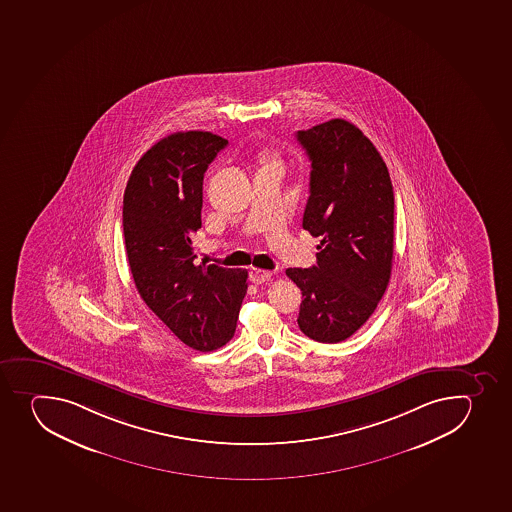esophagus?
Listing matches in <instances>:
<instances>
[{
	"mask_svg": "<svg viewBox=\"0 0 512 512\" xmlns=\"http://www.w3.org/2000/svg\"><path fill=\"white\" fill-rule=\"evenodd\" d=\"M272 275V272H268V270H260V268H252V270H250V280H252L254 283H257V285H260V283L263 282H267V280L272 278Z\"/></svg>",
	"mask_w": 512,
	"mask_h": 512,
	"instance_id": "34e87169",
	"label": "esophagus"
}]
</instances>
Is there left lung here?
<instances>
[{"instance_id": "left-lung-1", "label": "left lung", "mask_w": 512, "mask_h": 512, "mask_svg": "<svg viewBox=\"0 0 512 512\" xmlns=\"http://www.w3.org/2000/svg\"><path fill=\"white\" fill-rule=\"evenodd\" d=\"M297 141L312 162L303 229L322 240L317 265L287 275L302 290L300 330L338 343L363 327L390 282L393 185L373 142L345 119L298 131Z\"/></svg>"}]
</instances>
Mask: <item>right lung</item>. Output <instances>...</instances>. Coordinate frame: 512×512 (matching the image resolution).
I'll list each match as a JSON object with an SVG mask.
<instances>
[{
	"label": "right lung",
	"mask_w": 512,
	"mask_h": 512,
	"mask_svg": "<svg viewBox=\"0 0 512 512\" xmlns=\"http://www.w3.org/2000/svg\"><path fill=\"white\" fill-rule=\"evenodd\" d=\"M224 137L176 132L132 169L122 227L137 292L185 345L217 350L234 336L247 293V270L197 265L192 234L202 227V184Z\"/></svg>",
	"instance_id": "right-lung-1"
}]
</instances>
